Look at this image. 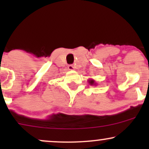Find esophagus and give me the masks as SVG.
I'll use <instances>...</instances> for the list:
<instances>
[{"label":"esophagus","instance_id":"esophagus-1","mask_svg":"<svg viewBox=\"0 0 149 149\" xmlns=\"http://www.w3.org/2000/svg\"><path fill=\"white\" fill-rule=\"evenodd\" d=\"M68 69H69L70 71H74V70H76V67H75V66H73V65H69Z\"/></svg>","mask_w":149,"mask_h":149}]
</instances>
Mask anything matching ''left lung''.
<instances>
[{
	"label": "left lung",
	"mask_w": 149,
	"mask_h": 149,
	"mask_svg": "<svg viewBox=\"0 0 149 149\" xmlns=\"http://www.w3.org/2000/svg\"><path fill=\"white\" fill-rule=\"evenodd\" d=\"M88 82H89V83H90V85H97V83H95V80H94L93 79L88 80Z\"/></svg>",
	"instance_id": "left-lung-1"
}]
</instances>
